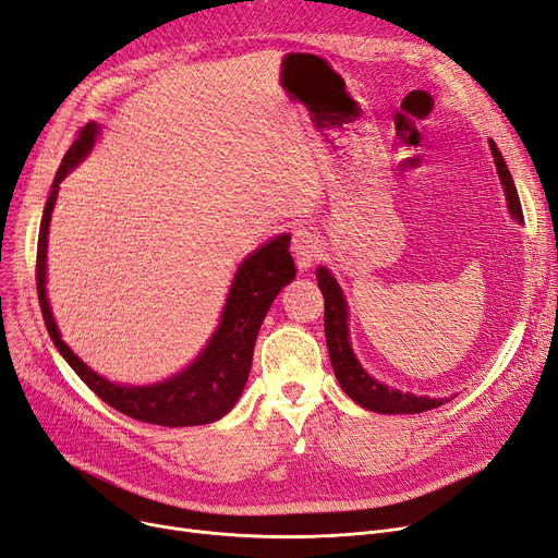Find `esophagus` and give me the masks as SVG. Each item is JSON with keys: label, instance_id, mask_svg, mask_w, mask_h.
I'll use <instances>...</instances> for the list:
<instances>
[{"label": "esophagus", "instance_id": "esophagus-1", "mask_svg": "<svg viewBox=\"0 0 558 558\" xmlns=\"http://www.w3.org/2000/svg\"><path fill=\"white\" fill-rule=\"evenodd\" d=\"M319 245H322L319 236L313 230H307V227H301V230L294 232L292 251H294V257H296V264L301 271H307V268L317 262Z\"/></svg>", "mask_w": 558, "mask_h": 558}]
</instances>
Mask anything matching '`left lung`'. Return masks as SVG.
<instances>
[{
    "label": "left lung",
    "instance_id": "1",
    "mask_svg": "<svg viewBox=\"0 0 558 558\" xmlns=\"http://www.w3.org/2000/svg\"><path fill=\"white\" fill-rule=\"evenodd\" d=\"M489 149L494 156V162H497V170L504 183L506 199H508V209L510 214L518 218L520 222L524 220L522 214V204L518 189H514V181L510 177L508 165L504 156L499 154L497 144L489 140ZM317 284L324 294V333H326V347H328V356H331L333 363V373L342 386L344 393L352 398L356 404L363 409L377 411V414H421V411L427 409H437L444 404V398H418L411 393H402V390L388 388L379 384L377 379L369 377L361 363L356 361L352 344H349V328H347V303L340 292L338 282L333 276L326 271V268H317Z\"/></svg>",
    "mask_w": 558,
    "mask_h": 558
}]
</instances>
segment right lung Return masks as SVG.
<instances>
[{"label":"right lung","mask_w":558,"mask_h":558,"mask_svg":"<svg viewBox=\"0 0 558 558\" xmlns=\"http://www.w3.org/2000/svg\"><path fill=\"white\" fill-rule=\"evenodd\" d=\"M96 135L98 126L94 121H89L85 129H80L75 142L69 147L54 174L44 218H40L36 247V292L48 333L54 347L59 349V354L66 359V363L75 369L77 377L85 381L102 402H108L112 409L121 411V414L162 427L214 423L236 404L245 379L251 375L253 349L259 326L278 292L296 276V266L290 253V234H282L274 241H268L239 266L230 296H227L225 303L218 331L214 333L211 342L206 344L204 352L197 356V361L185 367L181 375L156 386L137 388L117 386L108 379L98 377L94 369L82 363L71 352L69 344L61 340L46 296L48 227L52 206L59 193V183L92 151Z\"/></svg>","instance_id":"add662e5"}]
</instances>
